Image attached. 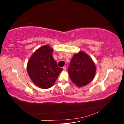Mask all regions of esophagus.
<instances>
[{"instance_id": "34e87169", "label": "esophagus", "mask_w": 124, "mask_h": 124, "mask_svg": "<svg viewBox=\"0 0 124 124\" xmlns=\"http://www.w3.org/2000/svg\"><path fill=\"white\" fill-rule=\"evenodd\" d=\"M63 70H64V71H66V66H64V67H63Z\"/></svg>"}]
</instances>
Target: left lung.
<instances>
[{
	"instance_id": "8db88e82",
	"label": "left lung",
	"mask_w": 124,
	"mask_h": 124,
	"mask_svg": "<svg viewBox=\"0 0 124 124\" xmlns=\"http://www.w3.org/2000/svg\"><path fill=\"white\" fill-rule=\"evenodd\" d=\"M96 66L91 57L83 52L74 55L68 72L73 83L78 87L89 84L94 78Z\"/></svg>"
}]
</instances>
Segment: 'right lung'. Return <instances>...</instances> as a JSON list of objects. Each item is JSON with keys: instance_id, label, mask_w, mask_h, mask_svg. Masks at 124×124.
<instances>
[{"instance_id": "obj_1", "label": "right lung", "mask_w": 124, "mask_h": 124, "mask_svg": "<svg viewBox=\"0 0 124 124\" xmlns=\"http://www.w3.org/2000/svg\"><path fill=\"white\" fill-rule=\"evenodd\" d=\"M53 51L47 45L41 47L32 54L28 62L27 70L30 78L41 88L52 87L63 70L54 60Z\"/></svg>"}]
</instances>
